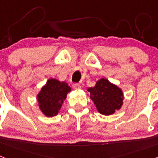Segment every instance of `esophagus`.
Instances as JSON below:
<instances>
[{
	"instance_id": "obj_1",
	"label": "esophagus",
	"mask_w": 158,
	"mask_h": 158,
	"mask_svg": "<svg viewBox=\"0 0 158 158\" xmlns=\"http://www.w3.org/2000/svg\"><path fill=\"white\" fill-rule=\"evenodd\" d=\"M73 88L74 89H76V90H78V89H81V85L80 84H77V83H75L73 85Z\"/></svg>"
}]
</instances>
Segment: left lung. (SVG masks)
Returning <instances> with one entry per match:
<instances>
[{
  "mask_svg": "<svg viewBox=\"0 0 158 158\" xmlns=\"http://www.w3.org/2000/svg\"><path fill=\"white\" fill-rule=\"evenodd\" d=\"M90 97L102 115H109L118 110L123 104V93L116 85L102 78L93 88H89Z\"/></svg>",
  "mask_w": 158,
  "mask_h": 158,
  "instance_id": "obj_1",
  "label": "left lung"
}]
</instances>
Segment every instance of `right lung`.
I'll return each mask as SVG.
<instances>
[{
  "label": "right lung",
  "instance_id": "add662e5",
  "mask_svg": "<svg viewBox=\"0 0 158 158\" xmlns=\"http://www.w3.org/2000/svg\"><path fill=\"white\" fill-rule=\"evenodd\" d=\"M70 90V87L65 82H60L55 79L47 81L38 95L39 105L43 114L48 117L56 115Z\"/></svg>",
  "mask_w": 158,
  "mask_h": 158
}]
</instances>
